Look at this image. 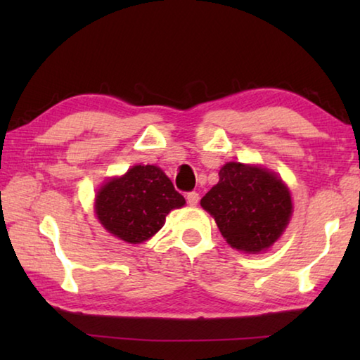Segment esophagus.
Returning a JSON list of instances; mask_svg holds the SVG:
<instances>
[{"label": "esophagus", "mask_w": 360, "mask_h": 360, "mask_svg": "<svg viewBox=\"0 0 360 360\" xmlns=\"http://www.w3.org/2000/svg\"><path fill=\"white\" fill-rule=\"evenodd\" d=\"M186 198H187V203L191 205V206H195L198 203V200H200V193L198 192H188L187 195H186Z\"/></svg>", "instance_id": "esophagus-1"}]
</instances>
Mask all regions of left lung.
I'll list each match as a JSON object with an SVG mask.
<instances>
[{
	"instance_id": "1",
	"label": "left lung",
	"mask_w": 360,
	"mask_h": 360,
	"mask_svg": "<svg viewBox=\"0 0 360 360\" xmlns=\"http://www.w3.org/2000/svg\"><path fill=\"white\" fill-rule=\"evenodd\" d=\"M231 248L249 254L266 251L288 227L292 198L288 186L266 168L229 162L219 182L202 198Z\"/></svg>"
}]
</instances>
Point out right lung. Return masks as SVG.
Instances as JSON below:
<instances>
[{"instance_id":"add662e5","label":"right lung","mask_w":360,"mask_h":360,"mask_svg":"<svg viewBox=\"0 0 360 360\" xmlns=\"http://www.w3.org/2000/svg\"><path fill=\"white\" fill-rule=\"evenodd\" d=\"M186 205L173 182L155 165H135L112 178L96 193L100 224L122 241L138 245L154 236L172 210Z\"/></svg>"}]
</instances>
